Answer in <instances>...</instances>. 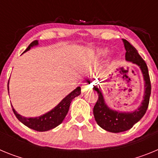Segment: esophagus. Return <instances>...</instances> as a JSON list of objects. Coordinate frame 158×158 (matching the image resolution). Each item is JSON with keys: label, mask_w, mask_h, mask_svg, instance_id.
<instances>
[{"label": "esophagus", "mask_w": 158, "mask_h": 158, "mask_svg": "<svg viewBox=\"0 0 158 158\" xmlns=\"http://www.w3.org/2000/svg\"><path fill=\"white\" fill-rule=\"evenodd\" d=\"M90 88H93V84H89V83H85L82 85L81 89L82 91H86L87 89H90Z\"/></svg>", "instance_id": "esophagus-1"}]
</instances>
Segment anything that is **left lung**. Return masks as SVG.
Wrapping results in <instances>:
<instances>
[{"label":"left lung","mask_w":158,"mask_h":158,"mask_svg":"<svg viewBox=\"0 0 158 158\" xmlns=\"http://www.w3.org/2000/svg\"><path fill=\"white\" fill-rule=\"evenodd\" d=\"M124 47L126 49V60L128 62L136 64L140 67L145 81V96L142 105L135 110L134 112H118L110 109L104 103V97L101 92L97 88L94 87V89L97 92L98 100L96 101L93 107V115L95 120L101 128L105 131L112 133H119L128 131L139 122L145 115L149 106L150 96L151 93V83L148 71V67L143 58L139 55L136 49L131 45L126 40H123Z\"/></svg>","instance_id":"8db88e82"}]
</instances>
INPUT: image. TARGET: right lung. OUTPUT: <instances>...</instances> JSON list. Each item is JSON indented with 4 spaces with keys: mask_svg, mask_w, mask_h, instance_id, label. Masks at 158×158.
Segmentation results:
<instances>
[{
    "mask_svg": "<svg viewBox=\"0 0 158 158\" xmlns=\"http://www.w3.org/2000/svg\"><path fill=\"white\" fill-rule=\"evenodd\" d=\"M37 44L38 41L37 40H35L32 43H31V44L26 49L25 51H28L31 47L35 45H37ZM80 94L81 88L77 87L72 93H69L66 97H65L58 104V105H57L56 107H54V109H52L51 111H49V112L46 113L45 115L36 117V118H25V117L21 116L20 115L17 114V112L14 110L13 107H12V111H13L14 114H15L16 118L22 123L24 124L25 126H27V127L37 131H49V130L53 129L54 127H56L59 124L62 123L63 119L65 118V115L68 113V111H69L71 101L73 100V99H74L76 96H79Z\"/></svg>",
    "mask_w": 158,
    "mask_h": 158,
    "instance_id": "right-lung-1",
    "label": "right lung"
}]
</instances>
